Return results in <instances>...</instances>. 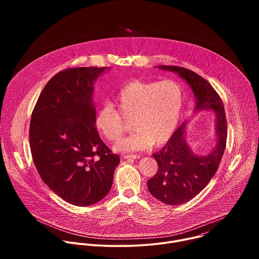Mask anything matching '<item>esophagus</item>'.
<instances>
[{
  "label": "esophagus",
  "instance_id": "1",
  "mask_svg": "<svg viewBox=\"0 0 259 259\" xmlns=\"http://www.w3.org/2000/svg\"><path fill=\"white\" fill-rule=\"evenodd\" d=\"M123 158L124 159H139L140 156L139 155H124Z\"/></svg>",
  "mask_w": 259,
  "mask_h": 259
}]
</instances>
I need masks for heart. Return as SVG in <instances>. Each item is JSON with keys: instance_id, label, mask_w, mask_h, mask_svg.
<instances>
[{"instance_id": "1", "label": "heart", "mask_w": 259, "mask_h": 259, "mask_svg": "<svg viewBox=\"0 0 259 259\" xmlns=\"http://www.w3.org/2000/svg\"><path fill=\"white\" fill-rule=\"evenodd\" d=\"M183 101L180 85L173 80L130 81L100 106L95 116L97 131L108 141H118L125 132L121 119H130L134 130L116 145L121 152L141 151L166 143L174 133Z\"/></svg>"}]
</instances>
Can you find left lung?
<instances>
[{"mask_svg":"<svg viewBox=\"0 0 259 259\" xmlns=\"http://www.w3.org/2000/svg\"><path fill=\"white\" fill-rule=\"evenodd\" d=\"M162 69L177 72L192 87L197 98L196 110H212L216 115V144L206 156L195 155L184 139L182 124L161 151L154 154L158 171L147 180L150 193L159 201L172 206L189 202L206 188L223 159L228 137V125L223 99L211 84L195 71L175 65Z\"/></svg>","mask_w":259,"mask_h":259,"instance_id":"obj_1","label":"left lung"}]
</instances>
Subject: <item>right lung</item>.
I'll use <instances>...</instances> for the list:
<instances>
[{"instance_id": "add662e5", "label": "right lung", "mask_w": 259, "mask_h": 259, "mask_svg": "<svg viewBox=\"0 0 259 259\" xmlns=\"http://www.w3.org/2000/svg\"><path fill=\"white\" fill-rule=\"evenodd\" d=\"M106 67H69L49 80L31 113L29 146L42 180L65 202L89 206L112 189L120 163L100 139L93 83Z\"/></svg>"}]
</instances>
